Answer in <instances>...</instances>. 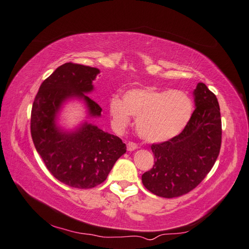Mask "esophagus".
<instances>
[{
    "instance_id": "34e87169",
    "label": "esophagus",
    "mask_w": 249,
    "mask_h": 249,
    "mask_svg": "<svg viewBox=\"0 0 249 249\" xmlns=\"http://www.w3.org/2000/svg\"><path fill=\"white\" fill-rule=\"evenodd\" d=\"M138 149V145H137L135 142H131V141H129L128 143H127V150L128 151H135V150H137Z\"/></svg>"
}]
</instances>
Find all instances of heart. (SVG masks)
Instances as JSON below:
<instances>
[{"label": "heart", "mask_w": 249, "mask_h": 249, "mask_svg": "<svg viewBox=\"0 0 249 249\" xmlns=\"http://www.w3.org/2000/svg\"><path fill=\"white\" fill-rule=\"evenodd\" d=\"M193 111L194 103L187 93L156 87L130 89L122 100L112 97L109 102L116 127H126L130 115L135 116L137 133L147 142H163L178 136L188 124Z\"/></svg>", "instance_id": "obj_1"}]
</instances>
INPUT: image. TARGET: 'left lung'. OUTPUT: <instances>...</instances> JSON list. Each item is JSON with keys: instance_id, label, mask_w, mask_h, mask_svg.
<instances>
[{"instance_id": "8db88e82", "label": "left lung", "mask_w": 249, "mask_h": 249, "mask_svg": "<svg viewBox=\"0 0 249 249\" xmlns=\"http://www.w3.org/2000/svg\"><path fill=\"white\" fill-rule=\"evenodd\" d=\"M196 109L181 134L153 143L154 165L142 174L144 187L158 197L176 198L196 188L217 160L221 145L218 100L204 83L194 91Z\"/></svg>"}]
</instances>
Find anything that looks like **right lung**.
I'll use <instances>...</instances> for the list:
<instances>
[{
	"label": "right lung",
	"instance_id": "right-lung-1",
	"mask_svg": "<svg viewBox=\"0 0 249 249\" xmlns=\"http://www.w3.org/2000/svg\"><path fill=\"white\" fill-rule=\"evenodd\" d=\"M97 73L98 68L65 63L41 83L32 107L31 136L36 151L52 176L72 188L88 189L102 184L126 152L119 137L95 125L84 123L72 133L56 126L57 111L71 97L82 98L89 115L100 116V106L84 95L93 89Z\"/></svg>",
	"mask_w": 249,
	"mask_h": 249
}]
</instances>
